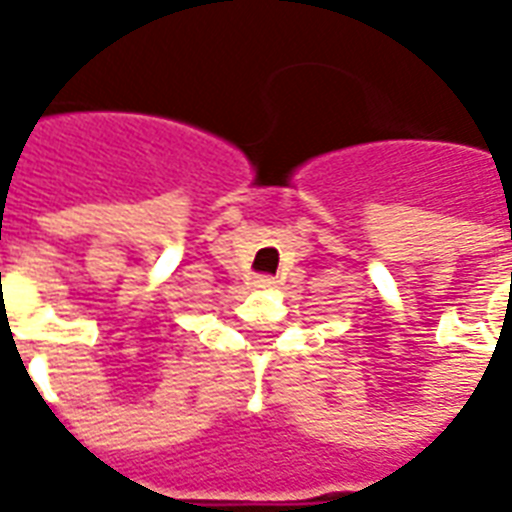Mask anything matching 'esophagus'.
<instances>
[{
    "mask_svg": "<svg viewBox=\"0 0 512 512\" xmlns=\"http://www.w3.org/2000/svg\"><path fill=\"white\" fill-rule=\"evenodd\" d=\"M276 284V279L273 276H255V287L265 289V287H273Z\"/></svg>",
    "mask_w": 512,
    "mask_h": 512,
    "instance_id": "34e87169",
    "label": "esophagus"
}]
</instances>
